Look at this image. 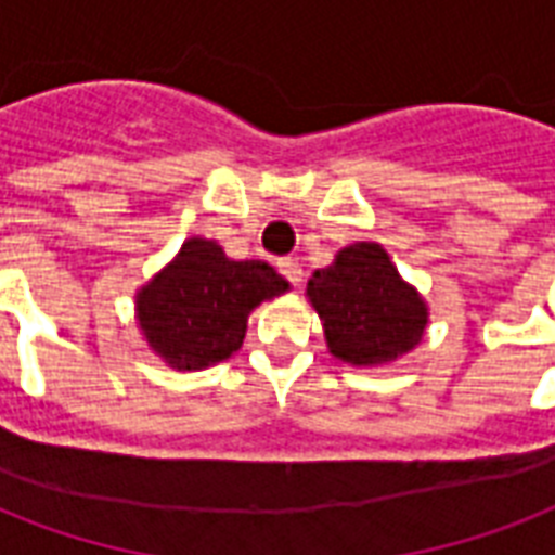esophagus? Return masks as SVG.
<instances>
[{"label": "esophagus", "mask_w": 555, "mask_h": 555, "mask_svg": "<svg viewBox=\"0 0 555 555\" xmlns=\"http://www.w3.org/2000/svg\"><path fill=\"white\" fill-rule=\"evenodd\" d=\"M276 268H279V273H282V276H285L287 282H291V285H299V282H302V264H299V261H296V259H291V256H285V259H279Z\"/></svg>", "instance_id": "1"}]
</instances>
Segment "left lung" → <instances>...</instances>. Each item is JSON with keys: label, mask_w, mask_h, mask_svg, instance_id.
Wrapping results in <instances>:
<instances>
[{"label": "left lung", "mask_w": 555, "mask_h": 555, "mask_svg": "<svg viewBox=\"0 0 555 555\" xmlns=\"http://www.w3.org/2000/svg\"><path fill=\"white\" fill-rule=\"evenodd\" d=\"M308 296L331 354L351 365L391 363L412 351L426 328V305L374 242L339 250L331 268L313 273Z\"/></svg>", "instance_id": "8db88e82"}]
</instances>
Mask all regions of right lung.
Wrapping results in <instances>:
<instances>
[{
	"instance_id": "obj_1",
	"label": "right lung",
	"mask_w": 555,
	"mask_h": 555,
	"mask_svg": "<svg viewBox=\"0 0 555 555\" xmlns=\"http://www.w3.org/2000/svg\"><path fill=\"white\" fill-rule=\"evenodd\" d=\"M285 291L268 261H233L216 242L190 238L138 294V322L155 354L172 369L195 371L238 351L247 313Z\"/></svg>"
}]
</instances>
